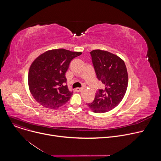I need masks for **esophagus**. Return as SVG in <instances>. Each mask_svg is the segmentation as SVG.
<instances>
[{
  "mask_svg": "<svg viewBox=\"0 0 161 161\" xmlns=\"http://www.w3.org/2000/svg\"><path fill=\"white\" fill-rule=\"evenodd\" d=\"M75 90H76V92H81V91L82 90V88H76L75 89Z\"/></svg>",
  "mask_w": 161,
  "mask_h": 161,
  "instance_id": "obj_1",
  "label": "esophagus"
}]
</instances>
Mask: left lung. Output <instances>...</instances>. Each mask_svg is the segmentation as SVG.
I'll return each mask as SVG.
<instances>
[{"instance_id":"8db88e82","label":"left lung","mask_w":161,"mask_h":161,"mask_svg":"<svg viewBox=\"0 0 161 161\" xmlns=\"http://www.w3.org/2000/svg\"><path fill=\"white\" fill-rule=\"evenodd\" d=\"M97 78L104 85L88 104L94 113H103L117 106L123 99L128 85V74L124 61L109 52L94 50L90 52Z\"/></svg>"}]
</instances>
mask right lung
<instances>
[{
	"label": "right lung",
	"instance_id": "obj_1",
	"mask_svg": "<svg viewBox=\"0 0 161 161\" xmlns=\"http://www.w3.org/2000/svg\"><path fill=\"white\" fill-rule=\"evenodd\" d=\"M81 52L51 50L37 57L28 75L29 87L35 100L42 106L57 109L70 99L73 92L65 85V73L71 61Z\"/></svg>",
	"mask_w": 161,
	"mask_h": 161
}]
</instances>
